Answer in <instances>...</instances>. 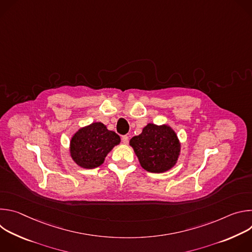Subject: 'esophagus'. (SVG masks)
<instances>
[{
	"label": "esophagus",
	"instance_id": "34e87169",
	"mask_svg": "<svg viewBox=\"0 0 252 252\" xmlns=\"http://www.w3.org/2000/svg\"><path fill=\"white\" fill-rule=\"evenodd\" d=\"M122 141L125 143V145H126V143L128 142V136L127 135H123L122 136Z\"/></svg>",
	"mask_w": 252,
	"mask_h": 252
}]
</instances>
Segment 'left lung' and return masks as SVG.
I'll return each instance as SVG.
<instances>
[{
	"mask_svg": "<svg viewBox=\"0 0 252 252\" xmlns=\"http://www.w3.org/2000/svg\"><path fill=\"white\" fill-rule=\"evenodd\" d=\"M129 145L142 168L155 173L173 167L181 153V142L167 125L149 124L142 128L140 134L129 140Z\"/></svg>",
	"mask_w": 252,
	"mask_h": 252,
	"instance_id": "8db88e82",
	"label": "left lung"
}]
</instances>
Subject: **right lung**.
<instances>
[{
  "mask_svg": "<svg viewBox=\"0 0 252 252\" xmlns=\"http://www.w3.org/2000/svg\"><path fill=\"white\" fill-rule=\"evenodd\" d=\"M121 137L109 130L101 123H93L80 128L70 139L69 153L73 160L81 167L92 169L101 165Z\"/></svg>",
  "mask_w": 252,
  "mask_h": 252,
  "instance_id": "add662e5",
  "label": "right lung"
}]
</instances>
